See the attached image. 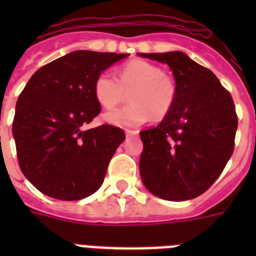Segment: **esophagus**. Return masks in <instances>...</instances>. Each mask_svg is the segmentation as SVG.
Instances as JSON below:
<instances>
[{
	"instance_id": "obj_1",
	"label": "esophagus",
	"mask_w": 256,
	"mask_h": 256,
	"mask_svg": "<svg viewBox=\"0 0 256 256\" xmlns=\"http://www.w3.org/2000/svg\"><path fill=\"white\" fill-rule=\"evenodd\" d=\"M124 132H126V136H136V134H138V130H130V128H126L124 130Z\"/></svg>"
}]
</instances>
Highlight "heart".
Instances as JSON below:
<instances>
[{"mask_svg":"<svg viewBox=\"0 0 256 256\" xmlns=\"http://www.w3.org/2000/svg\"><path fill=\"white\" fill-rule=\"evenodd\" d=\"M94 94L104 108H114L128 100L132 104L104 112V120L116 126H138L152 116L164 120L168 116L176 98L174 80L160 66L144 60H134L120 68L118 78L104 72L94 82Z\"/></svg>","mask_w":256,"mask_h":256,"instance_id":"b5f03b06","label":"heart"}]
</instances>
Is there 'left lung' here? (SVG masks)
Wrapping results in <instances>:
<instances>
[{"label":"left lung","instance_id":"8db88e82","mask_svg":"<svg viewBox=\"0 0 256 256\" xmlns=\"http://www.w3.org/2000/svg\"><path fill=\"white\" fill-rule=\"evenodd\" d=\"M170 66L175 104L156 128L140 132V176L150 192L166 200L203 194L232 156L238 116L232 96L211 70L180 52L140 53Z\"/></svg>","mask_w":256,"mask_h":256}]
</instances>
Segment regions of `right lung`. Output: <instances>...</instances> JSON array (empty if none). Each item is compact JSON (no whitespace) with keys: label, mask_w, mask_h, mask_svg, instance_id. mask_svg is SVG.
Instances as JSON below:
<instances>
[{"label":"right lung","mask_w":256,"mask_h":256,"mask_svg":"<svg viewBox=\"0 0 256 256\" xmlns=\"http://www.w3.org/2000/svg\"><path fill=\"white\" fill-rule=\"evenodd\" d=\"M128 56L77 50L42 66L21 92L13 120L18 164L42 194L80 200L100 187L126 136L112 124L84 126L100 112L96 77Z\"/></svg>","instance_id":"obj_1"}]
</instances>
